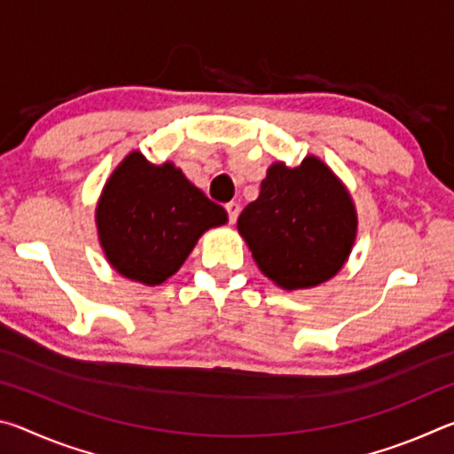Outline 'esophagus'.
I'll return each mask as SVG.
<instances>
[{
	"label": "esophagus",
	"instance_id": "34e87169",
	"mask_svg": "<svg viewBox=\"0 0 454 454\" xmlns=\"http://www.w3.org/2000/svg\"><path fill=\"white\" fill-rule=\"evenodd\" d=\"M226 212H228V218H230V224H234L238 214H240V206H238L236 202H230L226 204Z\"/></svg>",
	"mask_w": 454,
	"mask_h": 454
}]
</instances>
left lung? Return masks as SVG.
Instances as JSON below:
<instances>
[{
  "label": "left lung",
  "instance_id": "left-lung-1",
  "mask_svg": "<svg viewBox=\"0 0 454 454\" xmlns=\"http://www.w3.org/2000/svg\"><path fill=\"white\" fill-rule=\"evenodd\" d=\"M260 272L284 290L314 288L340 272L358 232L348 188L318 156L274 162L238 218Z\"/></svg>",
  "mask_w": 454,
  "mask_h": 454
}]
</instances>
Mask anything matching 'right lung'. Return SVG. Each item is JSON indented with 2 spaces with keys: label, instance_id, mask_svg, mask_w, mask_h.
Masks as SVG:
<instances>
[{
  "label": "right lung",
  "instance_id": "obj_1",
  "mask_svg": "<svg viewBox=\"0 0 454 454\" xmlns=\"http://www.w3.org/2000/svg\"><path fill=\"white\" fill-rule=\"evenodd\" d=\"M228 222L222 206L174 162L129 152L106 180L96 206L104 256L128 280L158 286L180 270L206 230Z\"/></svg>",
  "mask_w": 454,
  "mask_h": 454
}]
</instances>
